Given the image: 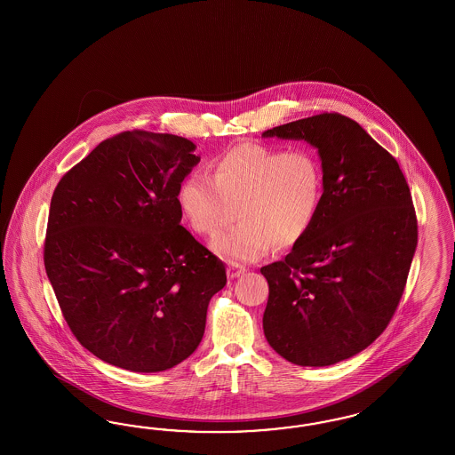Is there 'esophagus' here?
Returning a JSON list of instances; mask_svg holds the SVG:
<instances>
[{
	"instance_id": "1",
	"label": "esophagus",
	"mask_w": 455,
	"mask_h": 455,
	"mask_svg": "<svg viewBox=\"0 0 455 455\" xmlns=\"http://www.w3.org/2000/svg\"><path fill=\"white\" fill-rule=\"evenodd\" d=\"M245 274V267L243 265H238V263H230L227 267V275L228 278H238L240 275Z\"/></svg>"
}]
</instances>
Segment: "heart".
<instances>
[{
	"instance_id": "obj_1",
	"label": "heart",
	"mask_w": 455,
	"mask_h": 455,
	"mask_svg": "<svg viewBox=\"0 0 455 455\" xmlns=\"http://www.w3.org/2000/svg\"><path fill=\"white\" fill-rule=\"evenodd\" d=\"M213 179L192 173L180 185L179 204L195 232L220 234L212 242L221 259L257 262L274 248L299 243L317 219L323 170L308 150L236 145L213 162Z\"/></svg>"
}]
</instances>
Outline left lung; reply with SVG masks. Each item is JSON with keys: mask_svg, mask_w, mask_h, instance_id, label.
<instances>
[{"mask_svg": "<svg viewBox=\"0 0 455 455\" xmlns=\"http://www.w3.org/2000/svg\"><path fill=\"white\" fill-rule=\"evenodd\" d=\"M317 148L323 198L308 234L268 282L265 339L302 367L354 357L386 331L417 247L412 196L397 160L357 122L322 113L263 132Z\"/></svg>", "mask_w": 455, "mask_h": 455, "instance_id": "obj_1", "label": "left lung"}]
</instances>
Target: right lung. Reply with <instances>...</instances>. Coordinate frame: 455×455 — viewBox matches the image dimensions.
<instances>
[{"instance_id": "right-lung-1", "label": "right lung", "mask_w": 455, "mask_h": 455, "mask_svg": "<svg viewBox=\"0 0 455 455\" xmlns=\"http://www.w3.org/2000/svg\"><path fill=\"white\" fill-rule=\"evenodd\" d=\"M195 143L124 132L101 141L52 196L44 268L63 317L95 357L162 372L202 342L225 265L180 225Z\"/></svg>"}]
</instances>
